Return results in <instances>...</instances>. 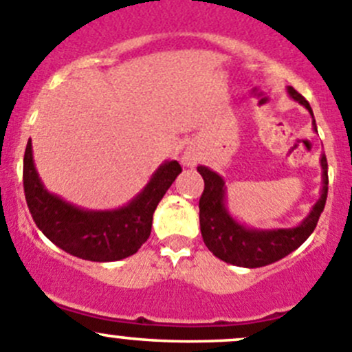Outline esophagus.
Instances as JSON below:
<instances>
[{
  "mask_svg": "<svg viewBox=\"0 0 352 352\" xmlns=\"http://www.w3.org/2000/svg\"><path fill=\"white\" fill-rule=\"evenodd\" d=\"M182 162L186 163V165H192V160H190L189 156H184V158H182Z\"/></svg>",
  "mask_w": 352,
  "mask_h": 352,
  "instance_id": "esophagus-1",
  "label": "esophagus"
}]
</instances>
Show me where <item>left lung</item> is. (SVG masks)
<instances>
[{"label":"left lung","mask_w":352,"mask_h":352,"mask_svg":"<svg viewBox=\"0 0 352 352\" xmlns=\"http://www.w3.org/2000/svg\"><path fill=\"white\" fill-rule=\"evenodd\" d=\"M287 93L291 94L292 100L301 103L313 117L309 103L294 87H287ZM313 127L316 131L315 120H313ZM320 163H322L323 170L322 194L308 217L298 227L272 228V230L249 228L235 221L225 206L223 179L206 166H197V172L204 180V190L199 199V223L201 235H203L206 248L221 261L244 268L267 267L270 263L278 261V259L285 258L289 252L298 249L315 230L327 203V192H329L327 168L329 165H327L325 155H322Z\"/></svg>","instance_id":"obj_1"}]
</instances>
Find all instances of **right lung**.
<instances>
[{
  "label": "right lung",
  "mask_w": 352,
  "mask_h": 352,
  "mask_svg": "<svg viewBox=\"0 0 352 352\" xmlns=\"http://www.w3.org/2000/svg\"><path fill=\"white\" fill-rule=\"evenodd\" d=\"M180 172L179 162H165L125 206L111 211L82 210L44 189L29 141L23 155V192L34 221L53 244L89 261H118L135 254L148 241L153 213Z\"/></svg>",
  "instance_id": "obj_1"
}]
</instances>
